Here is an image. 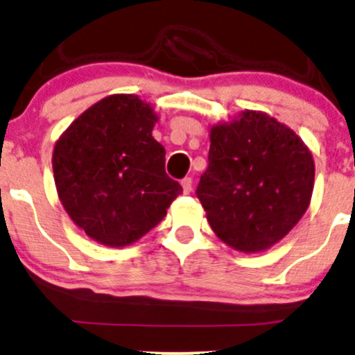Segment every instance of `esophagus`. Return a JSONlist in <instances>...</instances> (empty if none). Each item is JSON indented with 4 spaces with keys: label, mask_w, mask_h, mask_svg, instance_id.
Here are the masks:
<instances>
[{
    "label": "esophagus",
    "mask_w": 355,
    "mask_h": 355,
    "mask_svg": "<svg viewBox=\"0 0 355 355\" xmlns=\"http://www.w3.org/2000/svg\"><path fill=\"white\" fill-rule=\"evenodd\" d=\"M182 189H184V194H191L192 192V178L191 177H185L182 180Z\"/></svg>",
    "instance_id": "obj_1"
}]
</instances>
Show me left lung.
<instances>
[{"label":"left lung","mask_w":355,"mask_h":355,"mask_svg":"<svg viewBox=\"0 0 355 355\" xmlns=\"http://www.w3.org/2000/svg\"><path fill=\"white\" fill-rule=\"evenodd\" d=\"M209 166L198 185L207 223L245 254L268 250L311 204L314 159L302 139L263 111L245 110L209 130Z\"/></svg>","instance_id":"8db88e82"}]
</instances>
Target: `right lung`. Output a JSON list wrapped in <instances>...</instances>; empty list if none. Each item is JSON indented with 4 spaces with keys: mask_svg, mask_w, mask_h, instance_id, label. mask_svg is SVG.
Returning <instances> with one entry per match:
<instances>
[{
    "mask_svg": "<svg viewBox=\"0 0 355 355\" xmlns=\"http://www.w3.org/2000/svg\"><path fill=\"white\" fill-rule=\"evenodd\" d=\"M157 114L135 94H111L60 135L53 173L63 207L87 237L108 247L137 242L182 192L153 137Z\"/></svg>",
    "mask_w": 355,
    "mask_h": 355,
    "instance_id": "right-lung-1",
    "label": "right lung"
}]
</instances>
